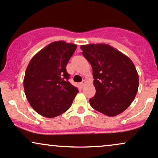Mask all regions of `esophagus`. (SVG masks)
<instances>
[{"label": "esophagus", "instance_id": "34e87169", "mask_svg": "<svg viewBox=\"0 0 158 158\" xmlns=\"http://www.w3.org/2000/svg\"><path fill=\"white\" fill-rule=\"evenodd\" d=\"M85 83H86V81H85V80H83L82 81H81L80 84H79V85H80L81 88H83V87H84V85H85Z\"/></svg>", "mask_w": 158, "mask_h": 158}]
</instances>
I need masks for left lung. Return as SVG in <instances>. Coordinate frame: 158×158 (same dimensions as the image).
Here are the masks:
<instances>
[{
  "instance_id": "left-lung-1",
  "label": "left lung",
  "mask_w": 158,
  "mask_h": 158,
  "mask_svg": "<svg viewBox=\"0 0 158 158\" xmlns=\"http://www.w3.org/2000/svg\"><path fill=\"white\" fill-rule=\"evenodd\" d=\"M80 48L93 69L95 96L90 99L94 109L114 117L127 109L137 93L139 76L128 56L110 45L89 44Z\"/></svg>"
}]
</instances>
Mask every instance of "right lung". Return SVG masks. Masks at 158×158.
Returning a JSON list of instances; mask_svg holds the SVG:
<instances>
[{"label":"right lung","instance_id":"right-lung-1","mask_svg":"<svg viewBox=\"0 0 158 158\" xmlns=\"http://www.w3.org/2000/svg\"><path fill=\"white\" fill-rule=\"evenodd\" d=\"M77 47L63 41H54L29 63L23 88L30 105L40 115L52 118L71 106L79 90L68 81L66 66Z\"/></svg>","mask_w":158,"mask_h":158}]
</instances>
